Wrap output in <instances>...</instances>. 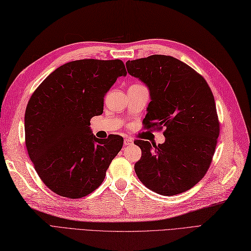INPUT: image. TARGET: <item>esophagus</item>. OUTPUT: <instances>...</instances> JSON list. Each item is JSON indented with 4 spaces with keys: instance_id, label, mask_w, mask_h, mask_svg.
Returning a JSON list of instances; mask_svg holds the SVG:
<instances>
[{
    "instance_id": "esophagus-1",
    "label": "esophagus",
    "mask_w": 251,
    "mask_h": 251,
    "mask_svg": "<svg viewBox=\"0 0 251 251\" xmlns=\"http://www.w3.org/2000/svg\"><path fill=\"white\" fill-rule=\"evenodd\" d=\"M133 139L132 138H130V137H126L125 138V146H131V145H133Z\"/></svg>"
}]
</instances>
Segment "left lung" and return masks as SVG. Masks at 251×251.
<instances>
[{
	"mask_svg": "<svg viewBox=\"0 0 251 251\" xmlns=\"http://www.w3.org/2000/svg\"><path fill=\"white\" fill-rule=\"evenodd\" d=\"M127 73L149 89L146 126L166 127L165 142H134L142 157L134 169L143 184L163 196L186 192L203 178L215 152L219 122L205 79L181 60L151 55L127 60Z\"/></svg>",
	"mask_w": 251,
	"mask_h": 251,
	"instance_id": "obj_1",
	"label": "left lung"
}]
</instances>
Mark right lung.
<instances>
[{
    "label": "right lung",
    "instance_id": "add662e5",
    "mask_svg": "<svg viewBox=\"0 0 251 251\" xmlns=\"http://www.w3.org/2000/svg\"><path fill=\"white\" fill-rule=\"evenodd\" d=\"M126 75L120 59L75 60L55 69L30 97L24 116L26 149L55 194L82 198L104 180L124 138H97L90 119L103 113L106 93Z\"/></svg>",
    "mask_w": 251,
    "mask_h": 251
}]
</instances>
